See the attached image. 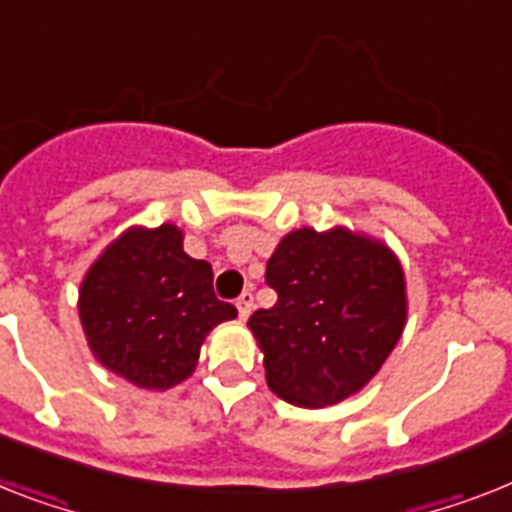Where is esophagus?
Masks as SVG:
<instances>
[{
    "label": "esophagus",
    "instance_id": "34e87169",
    "mask_svg": "<svg viewBox=\"0 0 512 512\" xmlns=\"http://www.w3.org/2000/svg\"><path fill=\"white\" fill-rule=\"evenodd\" d=\"M252 302H255L252 292H244L242 297L236 299V310H239V318H242V321H247L249 313H252Z\"/></svg>",
    "mask_w": 512,
    "mask_h": 512
}]
</instances>
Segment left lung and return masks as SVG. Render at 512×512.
<instances>
[{
    "instance_id": "left-lung-1",
    "label": "left lung",
    "mask_w": 512,
    "mask_h": 512,
    "mask_svg": "<svg viewBox=\"0 0 512 512\" xmlns=\"http://www.w3.org/2000/svg\"><path fill=\"white\" fill-rule=\"evenodd\" d=\"M276 305L252 313L265 381L281 400L326 407L360 392L400 342L407 318L405 273L376 239L299 228L265 268Z\"/></svg>"
}]
</instances>
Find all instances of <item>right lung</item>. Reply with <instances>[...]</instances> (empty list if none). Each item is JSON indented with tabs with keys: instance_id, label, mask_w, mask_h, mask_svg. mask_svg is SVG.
Wrapping results in <instances>:
<instances>
[{
	"instance_id": "obj_1",
	"label": "right lung",
	"mask_w": 512,
	"mask_h": 512,
	"mask_svg": "<svg viewBox=\"0 0 512 512\" xmlns=\"http://www.w3.org/2000/svg\"><path fill=\"white\" fill-rule=\"evenodd\" d=\"M78 315L107 371L141 389H170L197 368L199 347L236 307L213 292V268L184 252L170 223L131 228L89 268Z\"/></svg>"
}]
</instances>
